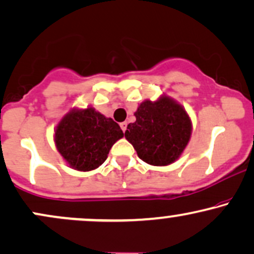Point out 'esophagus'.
I'll use <instances>...</instances> for the list:
<instances>
[{
	"label": "esophagus",
	"mask_w": 254,
	"mask_h": 254,
	"mask_svg": "<svg viewBox=\"0 0 254 254\" xmlns=\"http://www.w3.org/2000/svg\"><path fill=\"white\" fill-rule=\"evenodd\" d=\"M119 125H121V129L123 130V132H125V130H127V122H123V123H121Z\"/></svg>",
	"instance_id": "obj_1"
}]
</instances>
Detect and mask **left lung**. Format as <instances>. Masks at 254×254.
<instances>
[{
	"label": "left lung",
	"mask_w": 254,
	"mask_h": 254,
	"mask_svg": "<svg viewBox=\"0 0 254 254\" xmlns=\"http://www.w3.org/2000/svg\"><path fill=\"white\" fill-rule=\"evenodd\" d=\"M136 122L127 125L125 138L149 165L167 166L182 155L190 141L192 125L186 111L168 97L139 105Z\"/></svg>",
	"instance_id": "8db88e82"
}]
</instances>
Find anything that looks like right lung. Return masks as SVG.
Masks as SVG:
<instances>
[{"instance_id": "obj_1", "label": "right lung", "mask_w": 254, "mask_h": 254, "mask_svg": "<svg viewBox=\"0 0 254 254\" xmlns=\"http://www.w3.org/2000/svg\"><path fill=\"white\" fill-rule=\"evenodd\" d=\"M123 135L113 119L88 107L72 110L64 116L55 132V142L72 168L87 172L104 164L111 147Z\"/></svg>"}]
</instances>
